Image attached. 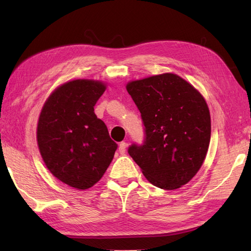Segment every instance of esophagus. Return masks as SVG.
I'll return each mask as SVG.
<instances>
[{
  "label": "esophagus",
  "mask_w": 251,
  "mask_h": 251,
  "mask_svg": "<svg viewBox=\"0 0 251 251\" xmlns=\"http://www.w3.org/2000/svg\"><path fill=\"white\" fill-rule=\"evenodd\" d=\"M126 148H127V143L126 142H121L119 146V152L121 154H124L126 152Z\"/></svg>",
  "instance_id": "34e87169"
}]
</instances>
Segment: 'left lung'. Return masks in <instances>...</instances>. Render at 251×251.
Instances as JSON below:
<instances>
[{"instance_id": "1", "label": "left lung", "mask_w": 251, "mask_h": 251, "mask_svg": "<svg viewBox=\"0 0 251 251\" xmlns=\"http://www.w3.org/2000/svg\"><path fill=\"white\" fill-rule=\"evenodd\" d=\"M145 125V141L129 155L150 182L164 190L186 184L201 167L210 142L209 109L204 97L174 73L127 84Z\"/></svg>"}]
</instances>
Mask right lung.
Wrapping results in <instances>:
<instances>
[{
  "label": "right lung",
  "instance_id": "1",
  "mask_svg": "<svg viewBox=\"0 0 251 251\" xmlns=\"http://www.w3.org/2000/svg\"><path fill=\"white\" fill-rule=\"evenodd\" d=\"M105 88L94 79L62 84L46 100L37 123V145L46 167L61 182L78 190L98 182L117 149L94 112Z\"/></svg>",
  "mask_w": 251,
  "mask_h": 251
}]
</instances>
